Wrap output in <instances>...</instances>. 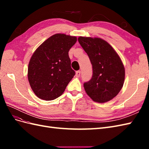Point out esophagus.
I'll use <instances>...</instances> for the list:
<instances>
[{
  "mask_svg": "<svg viewBox=\"0 0 149 149\" xmlns=\"http://www.w3.org/2000/svg\"><path fill=\"white\" fill-rule=\"evenodd\" d=\"M80 75H81V71L80 70L77 71L76 73H75V76L77 77H79Z\"/></svg>",
  "mask_w": 149,
  "mask_h": 149,
  "instance_id": "1",
  "label": "esophagus"
}]
</instances>
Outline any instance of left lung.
Listing matches in <instances>:
<instances>
[{"mask_svg": "<svg viewBox=\"0 0 149 149\" xmlns=\"http://www.w3.org/2000/svg\"><path fill=\"white\" fill-rule=\"evenodd\" d=\"M92 65L93 75L84 83L88 95L95 102L104 103L118 94L125 79V68L118 54L99 38H78Z\"/></svg>", "mask_w": 149, "mask_h": 149, "instance_id": "left-lung-1", "label": "left lung"}]
</instances>
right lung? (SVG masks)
I'll return each mask as SVG.
<instances>
[{
  "mask_svg": "<svg viewBox=\"0 0 149 149\" xmlns=\"http://www.w3.org/2000/svg\"><path fill=\"white\" fill-rule=\"evenodd\" d=\"M76 42L75 36L56 34L34 52L28 66V80L40 99L52 100L61 96L74 77L68 52Z\"/></svg>",
  "mask_w": 149,
  "mask_h": 149,
  "instance_id": "1",
  "label": "right lung"
}]
</instances>
